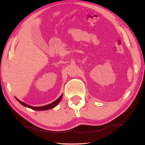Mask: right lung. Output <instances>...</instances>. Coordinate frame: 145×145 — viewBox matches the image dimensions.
<instances>
[{"label":"right lung","mask_w":145,"mask_h":145,"mask_svg":"<svg viewBox=\"0 0 145 145\" xmlns=\"http://www.w3.org/2000/svg\"><path fill=\"white\" fill-rule=\"evenodd\" d=\"M63 96V94L61 95V96L58 98L57 100H56L55 101H54V102L51 103L50 104H48L47 105H45V106H30L29 105H27L26 103L22 102V101H21L20 100H19L18 99L16 98L17 100L19 102L20 104L24 106H26V107H28L30 108H31L32 110H39V111H43V110H50L53 108L54 107H55V106H57V105L59 103V102L60 101L61 98H62Z\"/></svg>","instance_id":"right-lung-1"}]
</instances>
